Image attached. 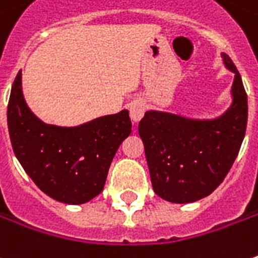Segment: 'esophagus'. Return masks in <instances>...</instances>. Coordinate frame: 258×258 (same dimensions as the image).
I'll use <instances>...</instances> for the list:
<instances>
[{"label": "esophagus", "mask_w": 258, "mask_h": 258, "mask_svg": "<svg viewBox=\"0 0 258 258\" xmlns=\"http://www.w3.org/2000/svg\"><path fill=\"white\" fill-rule=\"evenodd\" d=\"M146 112V105L143 101H134L130 105V117L133 122H139Z\"/></svg>", "instance_id": "1"}]
</instances>
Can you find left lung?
Here are the masks:
<instances>
[{
  "label": "left lung",
  "mask_w": 258,
  "mask_h": 258,
  "mask_svg": "<svg viewBox=\"0 0 258 258\" xmlns=\"http://www.w3.org/2000/svg\"><path fill=\"white\" fill-rule=\"evenodd\" d=\"M224 63L235 73L232 104L215 119H190L147 111L139 124L151 185L173 204H189L211 195L238 156L247 128V94L228 54Z\"/></svg>",
  "instance_id": "left-lung-1"
}]
</instances>
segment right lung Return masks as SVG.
I'll use <instances>...</instances> for the list:
<instances>
[{
  "label": "right lung",
  "mask_w": 258,
  "mask_h": 258,
  "mask_svg": "<svg viewBox=\"0 0 258 258\" xmlns=\"http://www.w3.org/2000/svg\"><path fill=\"white\" fill-rule=\"evenodd\" d=\"M7 121L13 150L26 173L46 195L69 205L102 192L118 147L131 133L127 109L78 127L44 124L24 101L21 72L11 88Z\"/></svg>",
  "instance_id": "obj_1"
}]
</instances>
